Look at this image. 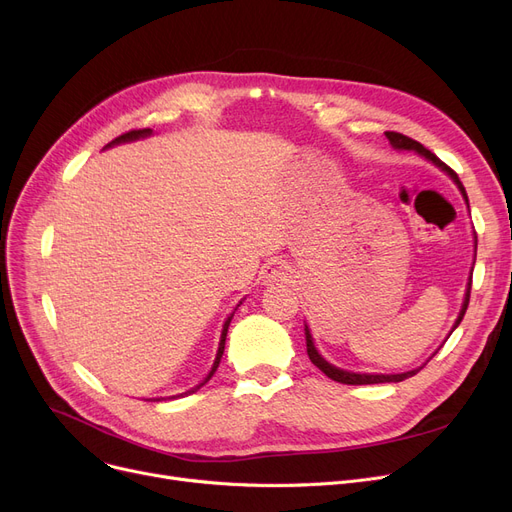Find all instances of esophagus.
<instances>
[{"label":"esophagus","mask_w":512,"mask_h":512,"mask_svg":"<svg viewBox=\"0 0 512 512\" xmlns=\"http://www.w3.org/2000/svg\"><path fill=\"white\" fill-rule=\"evenodd\" d=\"M291 277V269L283 262H271L269 266H264L262 271V279L266 283H273V281H287Z\"/></svg>","instance_id":"34e87169"}]
</instances>
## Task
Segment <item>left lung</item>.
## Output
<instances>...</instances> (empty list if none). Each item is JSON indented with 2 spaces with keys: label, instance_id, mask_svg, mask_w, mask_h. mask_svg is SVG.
<instances>
[{
  "label": "left lung",
  "instance_id": "8db88e82",
  "mask_svg": "<svg viewBox=\"0 0 512 512\" xmlns=\"http://www.w3.org/2000/svg\"><path fill=\"white\" fill-rule=\"evenodd\" d=\"M387 135V139L392 141V145L394 148H398V150H415V152H419L421 156H425L427 160H431L433 164H437L440 166L442 170H446V173L456 181V185L460 187V191H462V196L467 198V191H465V187H462V183H460V179H458V175L454 173V170L450 168V166H446L440 158H437L435 154H431L427 148H423V145L419 143V141H415V139H410V137H406V135H402V133H396V131H387L385 133ZM467 202H469V198H467ZM469 298H471V283H469V289H467V296H465V304H462V310H460V314H458V319H456V325H454V329L460 325V321H462V316H465V312H467V308H469ZM306 350H308V358L312 360V364L314 367H319L329 379H333V381H337V383H346V385H371V383H398V381H404L406 377H412V375H417L421 369H415V371H408V373H400V375H358V373H348V371H342V369H335V367H331V364L325 360V358H321V354L316 352V348H314V344H312V337H310V331H308V327H306Z\"/></svg>",
  "mask_w": 512,
  "mask_h": 512
}]
</instances>
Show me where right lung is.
<instances>
[{"instance_id":"right-lung-1","label":"right lung","mask_w":512,"mask_h":512,"mask_svg":"<svg viewBox=\"0 0 512 512\" xmlns=\"http://www.w3.org/2000/svg\"><path fill=\"white\" fill-rule=\"evenodd\" d=\"M152 133V129H133V131H127V133H123V135H118L116 139H112L108 145H112V143H120V141H133V139H139V137H145V135H150ZM231 319H233V314L229 316V319L225 321V327H223V335H221V346H218V354H216V360H214V367H212V371H210V375L204 379V383H208L210 381V377L214 375V371L218 369V362H221V358H223V352H225V339H227V329H229V323H231ZM204 383H200L198 387H193V389H189L187 394H191V392H196V389H200Z\"/></svg>"}]
</instances>
